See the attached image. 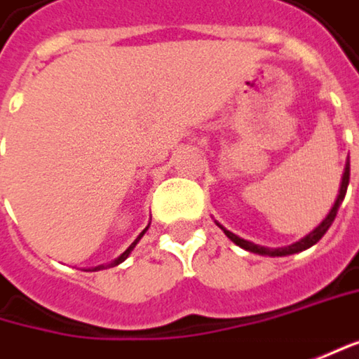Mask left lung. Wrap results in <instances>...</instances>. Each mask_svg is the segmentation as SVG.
<instances>
[{"label":"left lung","instance_id":"obj_1","mask_svg":"<svg viewBox=\"0 0 359 359\" xmlns=\"http://www.w3.org/2000/svg\"><path fill=\"white\" fill-rule=\"evenodd\" d=\"M347 184H349V161L346 163V171H344V180H341V188H339V196H337V200H335V204H333V208H331V212L327 215V218L320 222L319 226L313 231V233H309L304 239H300V241H296L294 245H288V247H282V249H268V247H259V245L251 243V241H245L241 237H237L235 233H231V231H226V229H222L220 224V229L224 231V235L233 241V243H237L239 247H243L247 251H251V253H259V255H271V257H282V255H292V253H298V251H304V249H309V247H313V245L319 241L320 237L329 231V226L333 224V220L337 217V210H339V204L344 202V198H346L347 192Z\"/></svg>","mask_w":359,"mask_h":359}]
</instances>
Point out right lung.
<instances>
[{"label":"right lung","mask_w":359,"mask_h":359,"mask_svg":"<svg viewBox=\"0 0 359 359\" xmlns=\"http://www.w3.org/2000/svg\"><path fill=\"white\" fill-rule=\"evenodd\" d=\"M144 231H147V229H144ZM144 231H142L141 235H139V239H141L142 235H144ZM139 239H137V241H135V243L130 245V247H128V249H126V251H124V253H122V255H120V257H118V259H116L114 264H110V268H114V266H118V264H122V262H124V259H126V257H128V255H130V251H133V249H135V245L139 243ZM104 268V266H100V268H95V269H102Z\"/></svg>","instance_id":"add662e5"}]
</instances>
